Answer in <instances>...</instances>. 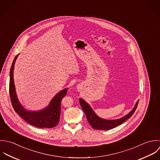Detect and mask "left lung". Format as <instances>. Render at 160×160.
I'll use <instances>...</instances> for the list:
<instances>
[{
	"label": "left lung",
	"instance_id": "obj_1",
	"mask_svg": "<svg viewBox=\"0 0 160 160\" xmlns=\"http://www.w3.org/2000/svg\"><path fill=\"white\" fill-rule=\"evenodd\" d=\"M80 106L84 111L86 117L87 118V120L90 124V125L94 129H98V130H110L113 128H116L118 126L122 124L124 122H125L126 120H128V118H130L134 112L135 111L139 100L137 102L135 107L133 109L130 111L126 116L124 117L116 119V120H104L102 119L99 118L98 116H97L96 114L93 112L91 107L87 104L83 99L80 98L79 99Z\"/></svg>",
	"mask_w": 160,
	"mask_h": 160
}]
</instances>
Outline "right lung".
Listing matches in <instances>:
<instances>
[{
	"instance_id": "add662e5",
	"label": "right lung",
	"mask_w": 160,
	"mask_h": 160,
	"mask_svg": "<svg viewBox=\"0 0 160 160\" xmlns=\"http://www.w3.org/2000/svg\"><path fill=\"white\" fill-rule=\"evenodd\" d=\"M18 54L15 56L12 64L10 71L9 94L11 102L15 111L26 122L32 126L39 128H52L56 127L59 122L61 116V100L67 93L65 89L58 93L50 102L48 107L38 112H30L25 110L21 106L16 96L13 82L14 64Z\"/></svg>"
}]
</instances>
